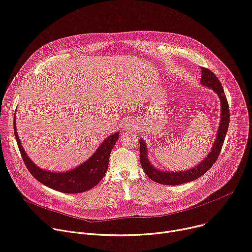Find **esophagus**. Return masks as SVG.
Returning a JSON list of instances; mask_svg holds the SVG:
<instances>
[{"instance_id": "34e87169", "label": "esophagus", "mask_w": 252, "mask_h": 252, "mask_svg": "<svg viewBox=\"0 0 252 252\" xmlns=\"http://www.w3.org/2000/svg\"><path fill=\"white\" fill-rule=\"evenodd\" d=\"M129 124H130V123H129ZM128 126V128H129V129H130V128H131V127H132V126H131V125H128V126Z\"/></svg>"}]
</instances>
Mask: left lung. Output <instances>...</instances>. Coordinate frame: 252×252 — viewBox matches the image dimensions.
Here are the masks:
<instances>
[{
	"instance_id": "8db88e82",
	"label": "left lung",
	"mask_w": 252,
	"mask_h": 252,
	"mask_svg": "<svg viewBox=\"0 0 252 252\" xmlns=\"http://www.w3.org/2000/svg\"><path fill=\"white\" fill-rule=\"evenodd\" d=\"M201 72H202V75H201L202 85L211 88L219 96V99L221 102V119H220L219 128L216 133L215 143L213 144L211 152L208 154V156L194 168L187 171H183V172L181 171L166 172V171L157 170L156 168L153 167L148 158L147 145L144 142V140H140V159H141L142 167L146 175L156 183H159V184H163V185L175 186V185H181V184H184V183L194 181L207 172L214 165V163L217 161V158L219 157V154L224 144L228 126H229V121H230L229 106H228V101L224 94V89L219 79L216 77V75L212 71H210L208 68H204V67H201Z\"/></svg>"
}]
</instances>
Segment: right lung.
Wrapping results in <instances>:
<instances>
[{
  "mask_svg": "<svg viewBox=\"0 0 252 252\" xmlns=\"http://www.w3.org/2000/svg\"><path fill=\"white\" fill-rule=\"evenodd\" d=\"M14 117V132L23 161L28 171L43 185L62 193H82L96 186L103 178L108 167V159L113 146L119 140V131L108 135L95 153L83 164L70 171L56 173L40 169L27 156L20 142Z\"/></svg>",
  "mask_w": 252,
  "mask_h": 252,
  "instance_id": "right-lung-1",
  "label": "right lung"
}]
</instances>
